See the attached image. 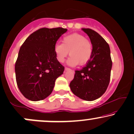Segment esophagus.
Listing matches in <instances>:
<instances>
[{
    "label": "esophagus",
    "mask_w": 134,
    "mask_h": 134,
    "mask_svg": "<svg viewBox=\"0 0 134 134\" xmlns=\"http://www.w3.org/2000/svg\"><path fill=\"white\" fill-rule=\"evenodd\" d=\"M64 70H65V71H68V70H71V69L69 68H68V67H65Z\"/></svg>",
    "instance_id": "esophagus-1"
}]
</instances>
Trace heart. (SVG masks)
Instances as JSON below:
<instances>
[{
	"instance_id": "heart-1",
	"label": "heart",
	"mask_w": 134,
	"mask_h": 134,
	"mask_svg": "<svg viewBox=\"0 0 134 134\" xmlns=\"http://www.w3.org/2000/svg\"><path fill=\"white\" fill-rule=\"evenodd\" d=\"M57 60L63 63L68 55L70 56L68 63L74 66L78 64L85 65L91 59L93 53V46L91 41L85 36L74 33L65 36L63 38L62 44H56L54 48Z\"/></svg>"
}]
</instances>
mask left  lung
I'll return each instance as SVG.
<instances>
[{"instance_id": "left-lung-1", "label": "left lung", "mask_w": 134, "mask_h": 134, "mask_svg": "<svg viewBox=\"0 0 134 134\" xmlns=\"http://www.w3.org/2000/svg\"><path fill=\"white\" fill-rule=\"evenodd\" d=\"M90 39L92 56L85 66L75 71L70 86L71 92L79 98L93 101L105 92L110 80L112 61L110 49L106 41L93 30L83 28Z\"/></svg>"}]
</instances>
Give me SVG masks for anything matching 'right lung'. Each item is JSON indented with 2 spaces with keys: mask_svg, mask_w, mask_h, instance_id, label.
<instances>
[{
  "mask_svg": "<svg viewBox=\"0 0 134 134\" xmlns=\"http://www.w3.org/2000/svg\"><path fill=\"white\" fill-rule=\"evenodd\" d=\"M67 31L56 27L41 28L22 44L15 64V78L21 93L31 101H39L53 92L56 78L64 67L55 56L58 39Z\"/></svg>",
  "mask_w": 134,
  "mask_h": 134,
  "instance_id": "1",
  "label": "right lung"
}]
</instances>
